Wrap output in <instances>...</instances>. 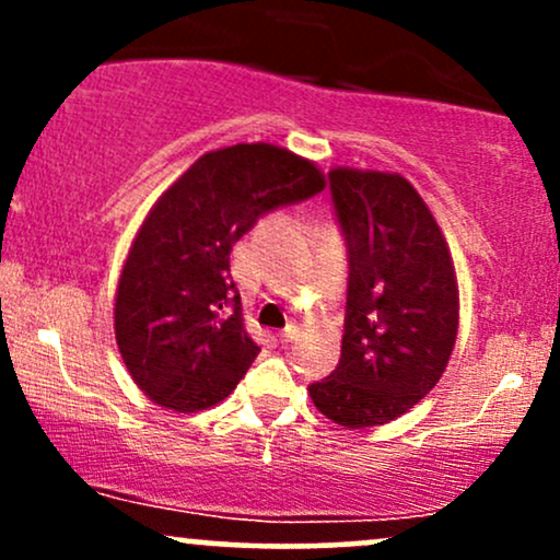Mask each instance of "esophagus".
<instances>
[{
  "instance_id": "obj_1",
  "label": "esophagus",
  "mask_w": 560,
  "mask_h": 560,
  "mask_svg": "<svg viewBox=\"0 0 560 560\" xmlns=\"http://www.w3.org/2000/svg\"><path fill=\"white\" fill-rule=\"evenodd\" d=\"M298 331H300L298 326H294V324H289L287 329H281L279 334H276V337H279V342H281V345H289V342H292L294 337H298Z\"/></svg>"
}]
</instances>
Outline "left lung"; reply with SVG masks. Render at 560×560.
<instances>
[{
  "label": "left lung",
  "mask_w": 560,
  "mask_h": 560,
  "mask_svg": "<svg viewBox=\"0 0 560 560\" xmlns=\"http://www.w3.org/2000/svg\"><path fill=\"white\" fill-rule=\"evenodd\" d=\"M329 182L350 287L339 365L307 395L339 427H382L445 374L458 339V279L445 234L408 178L337 165Z\"/></svg>",
  "instance_id": "left-lung-1"
}]
</instances>
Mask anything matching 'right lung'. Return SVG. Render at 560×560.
<instances>
[{
	"label": "right lung",
	"instance_id": "obj_1",
	"mask_svg": "<svg viewBox=\"0 0 560 560\" xmlns=\"http://www.w3.org/2000/svg\"><path fill=\"white\" fill-rule=\"evenodd\" d=\"M326 176L284 147L205 152L133 236L115 289V342L160 408L197 413L234 392L260 347L244 329L231 249L266 210L318 195Z\"/></svg>",
	"mask_w": 560,
	"mask_h": 560
}]
</instances>
